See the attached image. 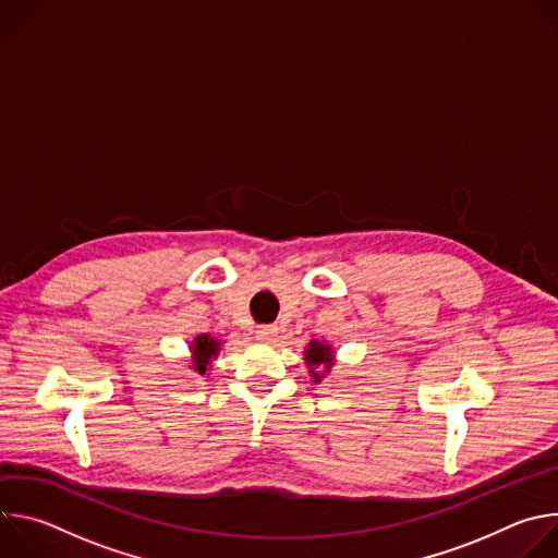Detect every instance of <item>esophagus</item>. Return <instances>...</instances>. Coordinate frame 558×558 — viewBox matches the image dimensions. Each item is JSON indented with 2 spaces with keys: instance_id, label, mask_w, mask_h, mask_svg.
<instances>
[{
  "instance_id": "obj_1",
  "label": "esophagus",
  "mask_w": 558,
  "mask_h": 558,
  "mask_svg": "<svg viewBox=\"0 0 558 558\" xmlns=\"http://www.w3.org/2000/svg\"><path fill=\"white\" fill-rule=\"evenodd\" d=\"M276 333H278V327H276V325H260V327L256 329V338H258L260 342H271V340L276 338Z\"/></svg>"
}]
</instances>
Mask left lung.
<instances>
[{
    "label": "left lung",
    "mask_w": 558,
    "mask_h": 558,
    "mask_svg": "<svg viewBox=\"0 0 558 558\" xmlns=\"http://www.w3.org/2000/svg\"><path fill=\"white\" fill-rule=\"evenodd\" d=\"M304 360H306V364L311 366V375L315 377V381H320V373L315 371V366H323V371H329L331 366H333V362H331V349L329 347H325V344H317V342H311L308 344V349L304 351Z\"/></svg>",
    "instance_id": "8db88e82"
}]
</instances>
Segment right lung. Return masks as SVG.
<instances>
[{
	"instance_id": "right-lung-1",
	"label": "right lung",
	"mask_w": 558,
	"mask_h": 558,
	"mask_svg": "<svg viewBox=\"0 0 558 558\" xmlns=\"http://www.w3.org/2000/svg\"><path fill=\"white\" fill-rule=\"evenodd\" d=\"M192 351H194V366H196V371H198V373H205L209 360L216 357V353H218V342L211 340L209 336H198V338L194 340Z\"/></svg>"
}]
</instances>
